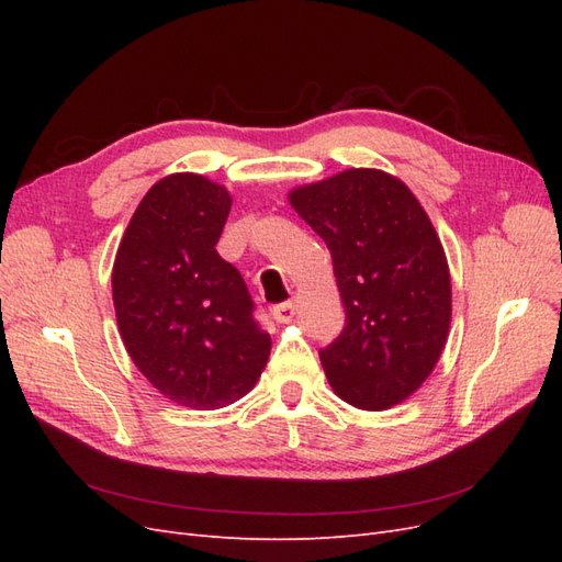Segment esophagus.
I'll use <instances>...</instances> for the list:
<instances>
[{
    "mask_svg": "<svg viewBox=\"0 0 562 562\" xmlns=\"http://www.w3.org/2000/svg\"><path fill=\"white\" fill-rule=\"evenodd\" d=\"M271 316H274L277 323H291L295 316V302H281L271 310Z\"/></svg>",
    "mask_w": 562,
    "mask_h": 562,
    "instance_id": "esophagus-1",
    "label": "esophagus"
}]
</instances>
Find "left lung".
Wrapping results in <instances>:
<instances>
[{"instance_id":"obj_1","label":"left lung","mask_w":562,"mask_h":562,"mask_svg":"<svg viewBox=\"0 0 562 562\" xmlns=\"http://www.w3.org/2000/svg\"><path fill=\"white\" fill-rule=\"evenodd\" d=\"M288 199L326 241L347 314L318 351L326 378L349 405L389 411L431 375L448 342L450 269L431 220L378 168H349Z\"/></svg>"}]
</instances>
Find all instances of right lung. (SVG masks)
I'll return each mask as SVG.
<instances>
[{
    "label": "right lung",
    "instance_id": "obj_1",
    "mask_svg": "<svg viewBox=\"0 0 562 562\" xmlns=\"http://www.w3.org/2000/svg\"><path fill=\"white\" fill-rule=\"evenodd\" d=\"M229 209V192L209 178H161L135 209L112 269L133 363L166 398L194 411L246 396L271 349L239 269L215 250Z\"/></svg>",
    "mask_w": 562,
    "mask_h": 562
}]
</instances>
